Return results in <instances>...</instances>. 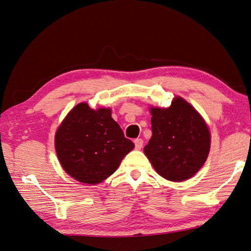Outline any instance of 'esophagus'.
<instances>
[{
	"label": "esophagus",
	"mask_w": 251,
	"mask_h": 251,
	"mask_svg": "<svg viewBox=\"0 0 251 251\" xmlns=\"http://www.w3.org/2000/svg\"><path fill=\"white\" fill-rule=\"evenodd\" d=\"M134 142H135V148L137 149V150H140L143 146V140L140 139V138H137V139L134 140Z\"/></svg>",
	"instance_id": "1"
}]
</instances>
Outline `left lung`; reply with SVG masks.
Instances as JSON below:
<instances>
[{
	"mask_svg": "<svg viewBox=\"0 0 251 251\" xmlns=\"http://www.w3.org/2000/svg\"><path fill=\"white\" fill-rule=\"evenodd\" d=\"M152 137L145 154L158 175L183 181L204 165L210 149L209 130L201 116L182 98L168 109H151Z\"/></svg>",
	"mask_w": 251,
	"mask_h": 251,
	"instance_id": "left-lung-1",
	"label": "left lung"
}]
</instances>
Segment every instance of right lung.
<instances>
[{"instance_id":"right-lung-1","label":"right lung","mask_w":251,"mask_h":251,"mask_svg":"<svg viewBox=\"0 0 251 251\" xmlns=\"http://www.w3.org/2000/svg\"><path fill=\"white\" fill-rule=\"evenodd\" d=\"M55 147L67 174L79 182L96 184L115 172L135 145L125 138L110 109L95 111L79 103L58 128Z\"/></svg>"}]
</instances>
